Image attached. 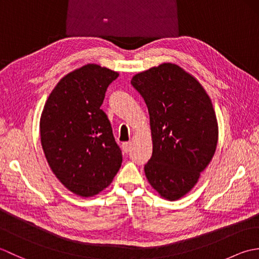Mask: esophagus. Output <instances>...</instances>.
<instances>
[{"instance_id": "34e87169", "label": "esophagus", "mask_w": 259, "mask_h": 259, "mask_svg": "<svg viewBox=\"0 0 259 259\" xmlns=\"http://www.w3.org/2000/svg\"><path fill=\"white\" fill-rule=\"evenodd\" d=\"M131 149V142H123L122 144V150L124 152H129Z\"/></svg>"}]
</instances>
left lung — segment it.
Listing matches in <instances>:
<instances>
[{"instance_id":"1","label":"left lung","mask_w":259,"mask_h":259,"mask_svg":"<svg viewBox=\"0 0 259 259\" xmlns=\"http://www.w3.org/2000/svg\"><path fill=\"white\" fill-rule=\"evenodd\" d=\"M131 84L150 117L152 156L146 177L161 198L178 200L196 186L216 151L218 122L210 98L195 76L169 62L137 73Z\"/></svg>"}]
</instances>
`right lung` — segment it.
I'll return each mask as SVG.
<instances>
[{
	"label": "right lung",
	"mask_w": 259,
	"mask_h": 259,
	"mask_svg": "<svg viewBox=\"0 0 259 259\" xmlns=\"http://www.w3.org/2000/svg\"><path fill=\"white\" fill-rule=\"evenodd\" d=\"M119 73L85 64L64 75L49 96L40 119L43 152L65 188L81 197L98 195L122 163L107 114L100 109Z\"/></svg>",
	"instance_id": "1"
}]
</instances>
